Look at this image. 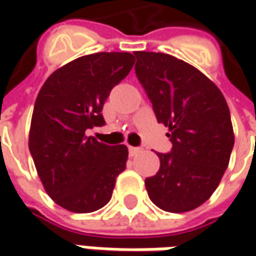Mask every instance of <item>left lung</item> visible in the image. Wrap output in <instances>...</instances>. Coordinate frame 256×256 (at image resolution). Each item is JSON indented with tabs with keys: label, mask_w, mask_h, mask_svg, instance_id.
<instances>
[{
	"label": "left lung",
	"mask_w": 256,
	"mask_h": 256,
	"mask_svg": "<svg viewBox=\"0 0 256 256\" xmlns=\"http://www.w3.org/2000/svg\"><path fill=\"white\" fill-rule=\"evenodd\" d=\"M128 52H98L56 70L40 90L30 128V152L50 198L76 214L94 212L112 196L125 170L126 146L105 125L102 106L132 70Z\"/></svg>",
	"instance_id": "8db88e82"
}]
</instances>
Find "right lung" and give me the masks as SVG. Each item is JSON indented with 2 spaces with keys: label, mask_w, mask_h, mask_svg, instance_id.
Wrapping results in <instances>:
<instances>
[{
  "label": "right lung",
  "mask_w": 256,
  "mask_h": 256,
  "mask_svg": "<svg viewBox=\"0 0 256 256\" xmlns=\"http://www.w3.org/2000/svg\"><path fill=\"white\" fill-rule=\"evenodd\" d=\"M148 60L135 66V74L156 121L168 126L172 146L158 154L160 171L145 186L164 211H192L211 196L228 168L234 148L230 110L216 85L196 68L166 54L150 52Z\"/></svg>",
  "instance_id": "1"
}]
</instances>
